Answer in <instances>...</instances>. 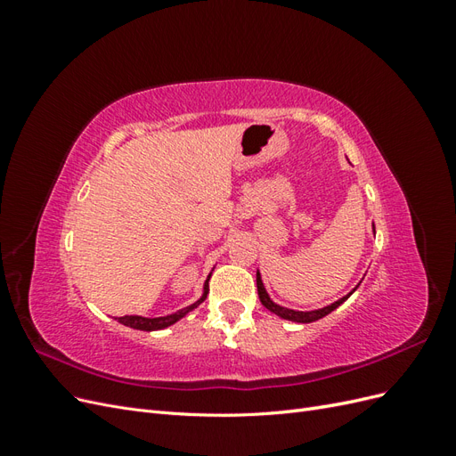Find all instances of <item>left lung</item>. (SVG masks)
Instances as JSON below:
<instances>
[{"instance_id":"left-lung-1","label":"left lung","mask_w":456,"mask_h":456,"mask_svg":"<svg viewBox=\"0 0 456 456\" xmlns=\"http://www.w3.org/2000/svg\"><path fill=\"white\" fill-rule=\"evenodd\" d=\"M256 289H258V298H260V302H262V306L265 308H268L270 312H273L275 315H280V317H283V320H289V322H297V323H312V322H315V320H322V317H325L327 314H330L333 312L335 308H338L344 300H346L350 295H346V297H342L340 300H337V302H333V305H329V306H325V308H320V310H312V312H297V310H289V308H283V306H280V305H275V302L268 297V293H266V289H265V283H262V280H260V273L256 272ZM355 291V289H354Z\"/></svg>"}]
</instances>
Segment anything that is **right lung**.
I'll return each mask as SVG.
<instances>
[{
    "label": "right lung",
    "mask_w": 456,
    "mask_h": 456,
    "mask_svg": "<svg viewBox=\"0 0 456 456\" xmlns=\"http://www.w3.org/2000/svg\"><path fill=\"white\" fill-rule=\"evenodd\" d=\"M207 293H209V280L205 281V287H203V295L198 302H194V305L188 306V308H183L178 312H173L169 315H163V317H142V315H123V317H118V322L127 325L131 329H139V330H159V329H165L169 327L173 323H176L181 317H184L188 312H191L194 308H198L201 302L207 298Z\"/></svg>",
    "instance_id": "obj_1"
}]
</instances>
